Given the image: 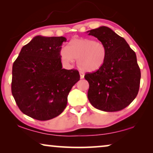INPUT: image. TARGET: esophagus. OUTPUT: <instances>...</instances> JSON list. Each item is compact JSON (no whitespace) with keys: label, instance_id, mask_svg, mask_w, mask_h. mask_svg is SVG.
<instances>
[{"label":"esophagus","instance_id":"obj_1","mask_svg":"<svg viewBox=\"0 0 153 153\" xmlns=\"http://www.w3.org/2000/svg\"><path fill=\"white\" fill-rule=\"evenodd\" d=\"M79 74H80V78L81 79L84 78V73L82 72H79Z\"/></svg>","mask_w":153,"mask_h":153}]
</instances>
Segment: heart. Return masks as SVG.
I'll list each match as a JSON object with an SVG mask.
<instances>
[{"label":"heart","instance_id":"1","mask_svg":"<svg viewBox=\"0 0 153 153\" xmlns=\"http://www.w3.org/2000/svg\"><path fill=\"white\" fill-rule=\"evenodd\" d=\"M60 55L66 62L76 59L77 65L85 72H95L103 65L106 49L103 43L88 38H76L69 42L67 47L62 48Z\"/></svg>","mask_w":153,"mask_h":153}]
</instances>
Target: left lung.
<instances>
[{
    "label": "left lung",
    "instance_id": "8db88e82",
    "mask_svg": "<svg viewBox=\"0 0 153 153\" xmlns=\"http://www.w3.org/2000/svg\"><path fill=\"white\" fill-rule=\"evenodd\" d=\"M103 43L106 49L103 65L96 72L87 73L88 98L94 107L114 112L127 107L137 97L141 71L135 52L123 37L106 26L87 31Z\"/></svg>",
    "mask_w": 153,
    "mask_h": 153
}]
</instances>
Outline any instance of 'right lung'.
<instances>
[{"instance_id":"1","label":"right lung","mask_w":153,"mask_h":153,"mask_svg":"<svg viewBox=\"0 0 153 153\" xmlns=\"http://www.w3.org/2000/svg\"><path fill=\"white\" fill-rule=\"evenodd\" d=\"M66 40L37 35L22 47L14 62L12 95L19 109L30 118L48 120L59 116L80 79L78 70L62 68L60 52Z\"/></svg>"}]
</instances>
